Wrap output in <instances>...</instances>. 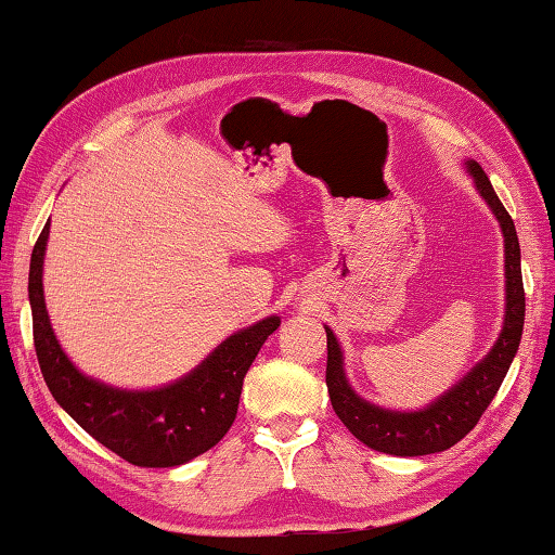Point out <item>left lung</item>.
Here are the masks:
<instances>
[{"instance_id":"1","label":"left lung","mask_w":555,"mask_h":555,"mask_svg":"<svg viewBox=\"0 0 555 555\" xmlns=\"http://www.w3.org/2000/svg\"><path fill=\"white\" fill-rule=\"evenodd\" d=\"M469 173L475 178L477 191L490 205L496 220L502 224L504 234V267H506V315L500 340L492 347V352L465 374V379L455 384L453 389L443 393L428 409L401 413L374 406V403L357 397L350 389L343 372V352L337 345L331 327H325L327 335V367L325 384L331 393L333 409L340 416L343 424L350 428L354 438H360L364 446L379 453L413 457L440 453L463 440L469 430L477 426V421L490 406L492 399L500 391L502 382L509 372V364L519 350L521 331H524V281H521V249L516 237L514 220L506 212L502 201L496 198L490 178L477 162H467Z\"/></svg>"}]
</instances>
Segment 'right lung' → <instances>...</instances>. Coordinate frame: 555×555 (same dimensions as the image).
<instances>
[{
  "label": "right lung",
  "instance_id": "right-lung-1",
  "mask_svg": "<svg viewBox=\"0 0 555 555\" xmlns=\"http://www.w3.org/2000/svg\"><path fill=\"white\" fill-rule=\"evenodd\" d=\"M49 222L31 251L29 300L34 347L53 399L127 463L139 467H173L218 446L234 424L244 374L267 337L279 327L271 315L228 337L188 377L154 391H121L86 377L61 350L43 300V251Z\"/></svg>",
  "mask_w": 555,
  "mask_h": 555
}]
</instances>
